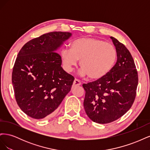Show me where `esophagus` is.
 <instances>
[{"mask_svg": "<svg viewBox=\"0 0 150 150\" xmlns=\"http://www.w3.org/2000/svg\"><path fill=\"white\" fill-rule=\"evenodd\" d=\"M81 84V83L80 82V81L78 79H75L74 82H73V86H79Z\"/></svg>", "mask_w": 150, "mask_h": 150, "instance_id": "obj_1", "label": "esophagus"}]
</instances>
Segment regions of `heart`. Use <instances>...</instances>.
<instances>
[{
    "mask_svg": "<svg viewBox=\"0 0 150 150\" xmlns=\"http://www.w3.org/2000/svg\"><path fill=\"white\" fill-rule=\"evenodd\" d=\"M117 51L112 44L93 38H81L71 43L70 49L61 51V61L69 72L79 61L81 74L92 80L101 79L110 72L117 60Z\"/></svg>",
    "mask_w": 150,
    "mask_h": 150,
    "instance_id": "obj_1",
    "label": "heart"
}]
</instances>
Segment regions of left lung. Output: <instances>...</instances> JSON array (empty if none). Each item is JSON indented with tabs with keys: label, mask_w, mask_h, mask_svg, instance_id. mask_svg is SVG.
Masks as SVG:
<instances>
[{
	"label": "left lung",
	"mask_w": 150,
	"mask_h": 150,
	"mask_svg": "<svg viewBox=\"0 0 150 150\" xmlns=\"http://www.w3.org/2000/svg\"><path fill=\"white\" fill-rule=\"evenodd\" d=\"M117 51V61L101 79L84 84V108L93 121L106 124L119 119L131 108L137 93L138 72L131 53L125 45L110 38Z\"/></svg>",
	"instance_id": "1"
}]
</instances>
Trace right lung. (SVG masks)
Instances as JSON below:
<instances>
[{
	"mask_svg": "<svg viewBox=\"0 0 150 150\" xmlns=\"http://www.w3.org/2000/svg\"><path fill=\"white\" fill-rule=\"evenodd\" d=\"M72 34L51 32L29 40L13 66L12 83L17 104L34 119L52 116L69 93L74 77L61 67L57 53Z\"/></svg>",
	"mask_w": 150,
	"mask_h": 150,
	"instance_id": "add662e5",
	"label": "right lung"
}]
</instances>
